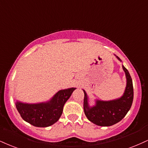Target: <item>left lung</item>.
<instances>
[{
	"label": "left lung",
	"mask_w": 148,
	"mask_h": 148,
	"mask_svg": "<svg viewBox=\"0 0 148 148\" xmlns=\"http://www.w3.org/2000/svg\"><path fill=\"white\" fill-rule=\"evenodd\" d=\"M116 56V55H115ZM118 60H121L116 56ZM123 69L125 73L127 83L123 94L121 97L112 101L96 100L95 106L90 107L88 103V97L84 90L83 110L89 121L99 126H111L121 121L127 114L134 98L132 80L129 72L123 65Z\"/></svg>",
	"instance_id": "left-lung-1"
}]
</instances>
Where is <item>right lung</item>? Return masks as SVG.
Returning <instances> with one entry per match:
<instances>
[{
  "instance_id": "obj_1",
  "label": "right lung",
  "mask_w": 148,
  "mask_h": 148,
  "mask_svg": "<svg viewBox=\"0 0 148 148\" xmlns=\"http://www.w3.org/2000/svg\"><path fill=\"white\" fill-rule=\"evenodd\" d=\"M76 88L59 90L49 101L39 103H25L16 101V107L24 121L39 127H49L58 121L63 106Z\"/></svg>"
}]
</instances>
